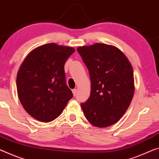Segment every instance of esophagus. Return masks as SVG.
Instances as JSON below:
<instances>
[{"label": "esophagus", "instance_id": "34e87169", "mask_svg": "<svg viewBox=\"0 0 159 159\" xmlns=\"http://www.w3.org/2000/svg\"><path fill=\"white\" fill-rule=\"evenodd\" d=\"M72 93H73V95H74V96H75V95H76V93H77V90H76V89H73V90H72Z\"/></svg>", "mask_w": 159, "mask_h": 159}]
</instances>
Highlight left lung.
Returning a JSON list of instances; mask_svg holds the SVG:
<instances>
[{"label":"left lung","instance_id":"1","mask_svg":"<svg viewBox=\"0 0 159 159\" xmlns=\"http://www.w3.org/2000/svg\"><path fill=\"white\" fill-rule=\"evenodd\" d=\"M91 82L90 97L81 103L85 117L98 127L118 122L134 93V74L127 57L112 45L96 43L77 48Z\"/></svg>","mask_w":159,"mask_h":159}]
</instances>
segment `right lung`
Instances as JSON below:
<instances>
[{"label": "right lung", "mask_w": 159, "mask_h": 159, "mask_svg": "<svg viewBox=\"0 0 159 159\" xmlns=\"http://www.w3.org/2000/svg\"><path fill=\"white\" fill-rule=\"evenodd\" d=\"M74 52L73 47L47 44L32 50L22 63L17 74V94L34 119L54 120L73 98L66 84L64 64Z\"/></svg>", "instance_id": "obj_1"}]
</instances>
